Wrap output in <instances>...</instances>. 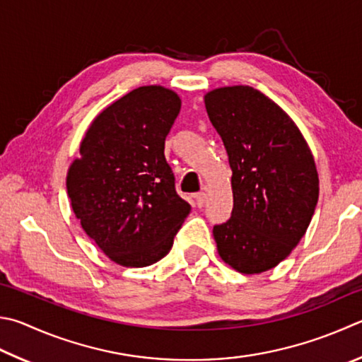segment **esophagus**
I'll list each match as a JSON object with an SVG mask.
<instances>
[{
  "label": "esophagus",
  "mask_w": 362,
  "mask_h": 362,
  "mask_svg": "<svg viewBox=\"0 0 362 362\" xmlns=\"http://www.w3.org/2000/svg\"><path fill=\"white\" fill-rule=\"evenodd\" d=\"M194 199H196V206H198V207H204V206H206L207 194H206V193H198V194L194 196Z\"/></svg>",
  "instance_id": "esophagus-1"
}]
</instances>
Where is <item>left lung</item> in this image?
I'll list each match as a JSON object with an SVG mask.
<instances>
[{"mask_svg":"<svg viewBox=\"0 0 362 362\" xmlns=\"http://www.w3.org/2000/svg\"><path fill=\"white\" fill-rule=\"evenodd\" d=\"M233 170L231 218L214 226L221 259L242 274L284 261L318 202L310 148L288 114L259 90L235 85L204 98Z\"/></svg>","mask_w":362,"mask_h":362,"instance_id":"obj_1","label":"left lung"}]
</instances>
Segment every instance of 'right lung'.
Instances as JSON below:
<instances>
[{
  "mask_svg": "<svg viewBox=\"0 0 362 362\" xmlns=\"http://www.w3.org/2000/svg\"><path fill=\"white\" fill-rule=\"evenodd\" d=\"M180 106L160 85L129 91L90 124L68 170V196L83 231L120 266L164 258L192 210L164 156Z\"/></svg>",
  "mask_w": 362,
  "mask_h": 362,
  "instance_id": "right-lung-1",
  "label": "right lung"
}]
</instances>
